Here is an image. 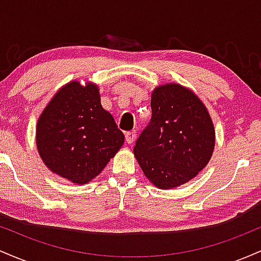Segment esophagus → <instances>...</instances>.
Listing matches in <instances>:
<instances>
[{"label":"esophagus","mask_w":261,"mask_h":261,"mask_svg":"<svg viewBox=\"0 0 261 261\" xmlns=\"http://www.w3.org/2000/svg\"><path fill=\"white\" fill-rule=\"evenodd\" d=\"M135 137H136V133H135V131H128V133H125V141H126L127 145H131V143L134 142Z\"/></svg>","instance_id":"obj_1"}]
</instances>
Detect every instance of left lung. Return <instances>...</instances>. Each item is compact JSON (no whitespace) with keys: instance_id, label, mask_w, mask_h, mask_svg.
<instances>
[{"instance_id":"8db88e82","label":"left lung","mask_w":261,"mask_h":261,"mask_svg":"<svg viewBox=\"0 0 261 261\" xmlns=\"http://www.w3.org/2000/svg\"><path fill=\"white\" fill-rule=\"evenodd\" d=\"M151 109L134 154L154 187L176 188L195 178L211 160L214 122L195 93L176 83L153 89Z\"/></svg>"}]
</instances>
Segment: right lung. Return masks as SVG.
<instances>
[{"label":"right lung","mask_w":261,"mask_h":261,"mask_svg":"<svg viewBox=\"0 0 261 261\" xmlns=\"http://www.w3.org/2000/svg\"><path fill=\"white\" fill-rule=\"evenodd\" d=\"M124 140L92 82L65 85L38 119L37 148L45 166L79 185L99 174Z\"/></svg>","instance_id":"add662e5"}]
</instances>
